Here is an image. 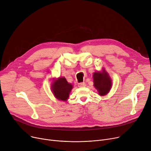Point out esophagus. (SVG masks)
<instances>
[{
  "label": "esophagus",
  "mask_w": 151,
  "mask_h": 151,
  "mask_svg": "<svg viewBox=\"0 0 151 151\" xmlns=\"http://www.w3.org/2000/svg\"><path fill=\"white\" fill-rule=\"evenodd\" d=\"M78 86L79 87H84V86H86V83L84 82L80 83L78 84Z\"/></svg>",
  "instance_id": "1"
}]
</instances>
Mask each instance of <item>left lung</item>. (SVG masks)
I'll list each match as a JSON object with an SVG mask.
<instances>
[{"label":"left lung","instance_id":"obj_1","mask_svg":"<svg viewBox=\"0 0 151 151\" xmlns=\"http://www.w3.org/2000/svg\"><path fill=\"white\" fill-rule=\"evenodd\" d=\"M93 86L98 90L99 95L105 96L107 94L112 86L111 80L108 73L104 70L101 73L96 72L93 75Z\"/></svg>","mask_w":151,"mask_h":151}]
</instances>
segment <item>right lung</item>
<instances>
[{
  "instance_id": "obj_1",
  "label": "right lung",
  "mask_w": 151,
  "mask_h": 151,
  "mask_svg": "<svg viewBox=\"0 0 151 151\" xmlns=\"http://www.w3.org/2000/svg\"><path fill=\"white\" fill-rule=\"evenodd\" d=\"M73 86L69 84L65 78H59L52 84V91L54 96L59 100L66 101Z\"/></svg>"
}]
</instances>
